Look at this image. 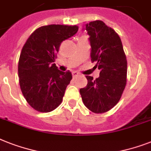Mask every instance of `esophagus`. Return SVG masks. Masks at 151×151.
<instances>
[{"instance_id":"34e87169","label":"esophagus","mask_w":151,"mask_h":151,"mask_svg":"<svg viewBox=\"0 0 151 151\" xmlns=\"http://www.w3.org/2000/svg\"><path fill=\"white\" fill-rule=\"evenodd\" d=\"M79 73H78V72H73V78H75V77H78V76H79Z\"/></svg>"}]
</instances>
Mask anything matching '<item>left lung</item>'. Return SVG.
Here are the masks:
<instances>
[{
	"mask_svg": "<svg viewBox=\"0 0 151 151\" xmlns=\"http://www.w3.org/2000/svg\"><path fill=\"white\" fill-rule=\"evenodd\" d=\"M89 35L91 61L100 70L99 77L86 76L88 84L80 89L84 105L95 113H103L119 101L127 84V61L119 36L102 21L85 25Z\"/></svg>",
	"mask_w": 151,
	"mask_h": 151,
	"instance_id": "obj_1",
	"label": "left lung"
}]
</instances>
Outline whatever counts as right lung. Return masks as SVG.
Wrapping results in <instances>:
<instances>
[{
	"mask_svg": "<svg viewBox=\"0 0 151 151\" xmlns=\"http://www.w3.org/2000/svg\"><path fill=\"white\" fill-rule=\"evenodd\" d=\"M78 31L77 25L42 26L23 46L18 61L19 84L27 102L36 111L49 112L62 102L72 73L58 70L55 59L61 42Z\"/></svg>",
	"mask_w": 151,
	"mask_h": 151,
	"instance_id": "add662e5",
	"label": "right lung"
}]
</instances>
